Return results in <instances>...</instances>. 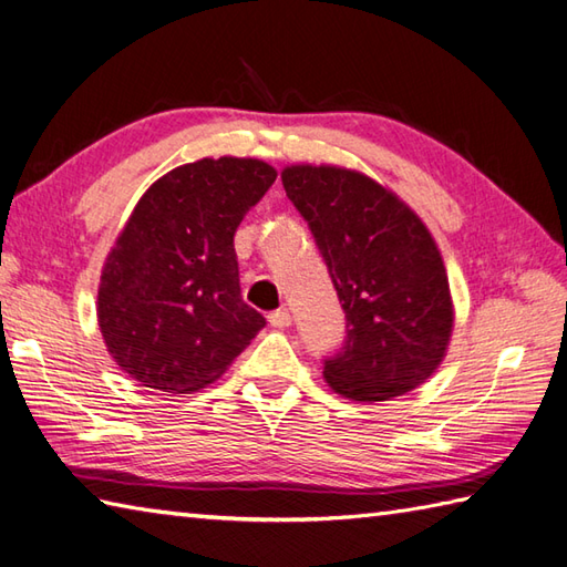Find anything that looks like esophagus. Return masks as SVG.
<instances>
[{"label":"esophagus","instance_id":"1","mask_svg":"<svg viewBox=\"0 0 567 567\" xmlns=\"http://www.w3.org/2000/svg\"><path fill=\"white\" fill-rule=\"evenodd\" d=\"M268 321L275 329H287V327H292V315L287 309H277L268 317Z\"/></svg>","mask_w":567,"mask_h":567}]
</instances>
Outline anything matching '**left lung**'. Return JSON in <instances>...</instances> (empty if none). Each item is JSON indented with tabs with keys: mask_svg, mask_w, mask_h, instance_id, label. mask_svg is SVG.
Returning a JSON list of instances; mask_svg holds the SVG:
<instances>
[{
	"mask_svg": "<svg viewBox=\"0 0 567 567\" xmlns=\"http://www.w3.org/2000/svg\"><path fill=\"white\" fill-rule=\"evenodd\" d=\"M282 185L346 311V346L323 363L329 388L372 404L424 384L449 353L455 321L449 272L426 224L351 167L287 165Z\"/></svg>",
	"mask_w": 567,
	"mask_h": 567,
	"instance_id": "8db88e82",
	"label": "left lung"
}]
</instances>
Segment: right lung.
I'll list each match as a JSON object with an SVG mask.
<instances>
[{"instance_id":"add662e5","label":"right lung","mask_w":567,"mask_h":567,"mask_svg":"<svg viewBox=\"0 0 567 567\" xmlns=\"http://www.w3.org/2000/svg\"><path fill=\"white\" fill-rule=\"evenodd\" d=\"M275 177L265 161L224 155L179 165L143 192L97 292L106 351L131 380L197 392L265 327L240 297L234 236Z\"/></svg>"}]
</instances>
